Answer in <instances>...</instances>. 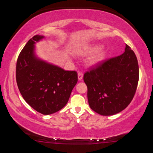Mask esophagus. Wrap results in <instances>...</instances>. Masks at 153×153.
<instances>
[{
  "mask_svg": "<svg viewBox=\"0 0 153 153\" xmlns=\"http://www.w3.org/2000/svg\"><path fill=\"white\" fill-rule=\"evenodd\" d=\"M77 76H78V80H82L83 78V74L81 71H79L78 74H77Z\"/></svg>",
  "mask_w": 153,
  "mask_h": 153,
  "instance_id": "esophagus-1",
  "label": "esophagus"
}]
</instances>
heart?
Here are the masks:
<instances>
[{
    "label": "heart",
    "instance_id": "1",
    "mask_svg": "<svg viewBox=\"0 0 153 153\" xmlns=\"http://www.w3.org/2000/svg\"><path fill=\"white\" fill-rule=\"evenodd\" d=\"M102 46L100 45H94L90 46V47L88 48L86 51L87 53H92L96 52V53L93 55L91 57H90L89 60V64L94 65H97L100 63L102 62L104 59L106 58L107 56V51L105 50L101 49Z\"/></svg>",
    "mask_w": 153,
    "mask_h": 153
}]
</instances>
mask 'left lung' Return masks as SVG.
Returning a JSON list of instances; mask_svg holds the SVG:
<instances>
[{
	"label": "left lung",
	"mask_w": 153,
	"mask_h": 153,
	"mask_svg": "<svg viewBox=\"0 0 153 153\" xmlns=\"http://www.w3.org/2000/svg\"><path fill=\"white\" fill-rule=\"evenodd\" d=\"M139 79L138 60L126 45L125 52L93 67L84 75L90 107L101 115H113L128 107Z\"/></svg>",
	"instance_id": "obj_1"
}]
</instances>
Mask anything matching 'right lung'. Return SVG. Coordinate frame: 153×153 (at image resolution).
I'll return each mask as SVG.
<instances>
[{
  "instance_id": "1",
  "label": "right lung",
  "mask_w": 153,
  "mask_h": 153,
  "mask_svg": "<svg viewBox=\"0 0 153 153\" xmlns=\"http://www.w3.org/2000/svg\"><path fill=\"white\" fill-rule=\"evenodd\" d=\"M44 38L34 36L21 51L16 65V81L25 102L38 112L50 115L66 105L77 82V74L36 55L34 45Z\"/></svg>"
}]
</instances>
